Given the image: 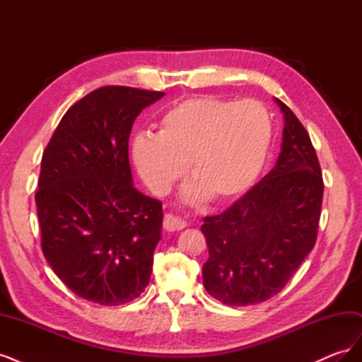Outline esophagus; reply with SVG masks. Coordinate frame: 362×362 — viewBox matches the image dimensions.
Returning a JSON list of instances; mask_svg holds the SVG:
<instances>
[{
	"instance_id": "1",
	"label": "esophagus",
	"mask_w": 362,
	"mask_h": 362,
	"mask_svg": "<svg viewBox=\"0 0 362 362\" xmlns=\"http://www.w3.org/2000/svg\"><path fill=\"white\" fill-rule=\"evenodd\" d=\"M185 225H187V223H185L181 217H175L172 214H166L163 218V228L169 233L180 231V229L185 228Z\"/></svg>"
}]
</instances>
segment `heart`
<instances>
[{
    "mask_svg": "<svg viewBox=\"0 0 362 362\" xmlns=\"http://www.w3.org/2000/svg\"><path fill=\"white\" fill-rule=\"evenodd\" d=\"M272 119L257 101L196 96L169 107L160 133L140 131L133 158L156 194L168 193L189 163L194 180L185 201L223 202L245 193L261 173L272 144Z\"/></svg>",
    "mask_w": 362,
    "mask_h": 362,
    "instance_id": "1",
    "label": "heart"
}]
</instances>
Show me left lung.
I'll return each instance as SVG.
<instances>
[{"instance_id": "obj_1", "label": "left lung", "mask_w": 362, "mask_h": 362, "mask_svg": "<svg viewBox=\"0 0 362 362\" xmlns=\"http://www.w3.org/2000/svg\"><path fill=\"white\" fill-rule=\"evenodd\" d=\"M284 113L278 161L223 213L204 217L202 267L208 294L229 306L264 302L287 286L313 250L323 201L320 163L310 134L290 108Z\"/></svg>"}]
</instances>
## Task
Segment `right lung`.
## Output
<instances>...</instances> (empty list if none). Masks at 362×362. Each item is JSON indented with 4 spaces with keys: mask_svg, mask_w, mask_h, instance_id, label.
I'll return each mask as SVG.
<instances>
[{
    "mask_svg": "<svg viewBox=\"0 0 362 362\" xmlns=\"http://www.w3.org/2000/svg\"><path fill=\"white\" fill-rule=\"evenodd\" d=\"M163 92L100 87L62 117L42 156V252L80 298L124 305L145 291L161 238V202L133 185L128 139Z\"/></svg>",
    "mask_w": 362,
    "mask_h": 362,
    "instance_id": "right-lung-1",
    "label": "right lung"
}]
</instances>
